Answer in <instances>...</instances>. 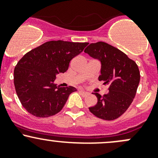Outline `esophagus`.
<instances>
[{
  "label": "esophagus",
  "instance_id": "obj_1",
  "mask_svg": "<svg viewBox=\"0 0 158 158\" xmlns=\"http://www.w3.org/2000/svg\"><path fill=\"white\" fill-rule=\"evenodd\" d=\"M79 92L81 93V95H83V96H86V95L88 94V93H87V92L84 91V90H80Z\"/></svg>",
  "mask_w": 158,
  "mask_h": 158
}]
</instances>
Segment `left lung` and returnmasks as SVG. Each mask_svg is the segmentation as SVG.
Returning <instances> with one entry per match:
<instances>
[{"label":"left lung","instance_id":"1","mask_svg":"<svg viewBox=\"0 0 158 158\" xmlns=\"http://www.w3.org/2000/svg\"><path fill=\"white\" fill-rule=\"evenodd\" d=\"M84 52L101 62L98 79L109 85L107 94L94 93L98 103L89 110L101 119H117L127 110L135 97L140 77L138 67L124 52L105 42L90 44Z\"/></svg>","mask_w":158,"mask_h":158}]
</instances>
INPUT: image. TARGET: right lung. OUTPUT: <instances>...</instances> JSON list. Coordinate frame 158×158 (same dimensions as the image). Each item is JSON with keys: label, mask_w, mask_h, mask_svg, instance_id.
I'll return each mask as SVG.
<instances>
[{"label": "right lung", "mask_w": 158, "mask_h": 158, "mask_svg": "<svg viewBox=\"0 0 158 158\" xmlns=\"http://www.w3.org/2000/svg\"><path fill=\"white\" fill-rule=\"evenodd\" d=\"M87 44L51 40L24 54L15 68L14 83L27 111L37 118H48L62 110L69 95L77 90L54 84L56 74L66 72L70 61Z\"/></svg>", "instance_id": "1"}]
</instances>
